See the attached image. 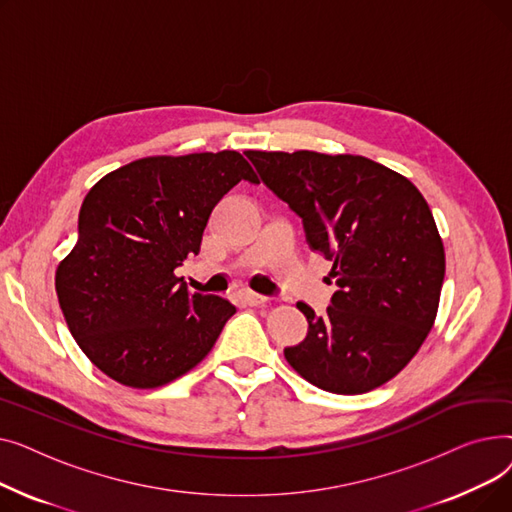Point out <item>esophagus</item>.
Segmentation results:
<instances>
[{
	"label": "esophagus",
	"mask_w": 512,
	"mask_h": 512,
	"mask_svg": "<svg viewBox=\"0 0 512 512\" xmlns=\"http://www.w3.org/2000/svg\"><path fill=\"white\" fill-rule=\"evenodd\" d=\"M238 297L245 301L247 305H251V307H257V305H263L267 299L263 297V294H257V292H253V290H240L238 292Z\"/></svg>",
	"instance_id": "1"
}]
</instances>
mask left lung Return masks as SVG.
Returning <instances> with one entry per match:
<instances>
[{"label": "left lung", "mask_w": 512, "mask_h": 512, "mask_svg": "<svg viewBox=\"0 0 512 512\" xmlns=\"http://www.w3.org/2000/svg\"><path fill=\"white\" fill-rule=\"evenodd\" d=\"M263 184L303 220L338 290L284 357L326 392L363 394L407 367L432 330L446 272L432 209L417 186L361 155L247 151Z\"/></svg>", "instance_id": "8db88e82"}]
</instances>
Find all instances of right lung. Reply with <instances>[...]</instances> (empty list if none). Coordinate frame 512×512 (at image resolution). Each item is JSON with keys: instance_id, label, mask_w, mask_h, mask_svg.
<instances>
[{"instance_id": "1", "label": "right lung", "mask_w": 512, "mask_h": 512, "mask_svg": "<svg viewBox=\"0 0 512 512\" xmlns=\"http://www.w3.org/2000/svg\"><path fill=\"white\" fill-rule=\"evenodd\" d=\"M240 180L259 182L236 151L157 155L87 193L56 292L80 351L107 378L157 388L207 357L236 307L191 294L174 270L201 251L213 207Z\"/></svg>"}]
</instances>
